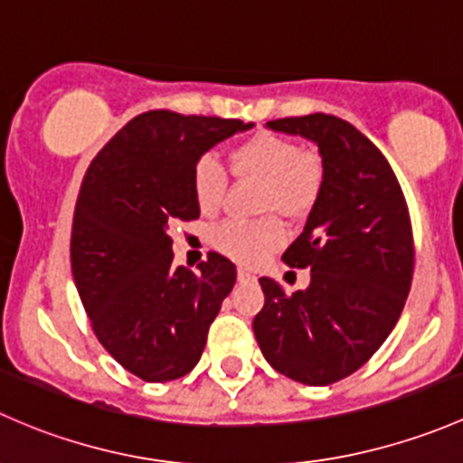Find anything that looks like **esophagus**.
Instances as JSON below:
<instances>
[{"label":"esophagus","instance_id":"1","mask_svg":"<svg viewBox=\"0 0 463 463\" xmlns=\"http://www.w3.org/2000/svg\"><path fill=\"white\" fill-rule=\"evenodd\" d=\"M238 283H256V276L247 269H238Z\"/></svg>","mask_w":463,"mask_h":463}]
</instances>
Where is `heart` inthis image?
Masks as SVG:
<instances>
[{
    "label": "heart",
    "instance_id": "heart-1",
    "mask_svg": "<svg viewBox=\"0 0 463 463\" xmlns=\"http://www.w3.org/2000/svg\"><path fill=\"white\" fill-rule=\"evenodd\" d=\"M230 166L241 180L263 184L259 212L271 213L260 221H227L216 227L212 241L221 254L238 265L256 267L288 241L280 213L301 221L317 209L327 180L326 160L318 151L301 149L297 140L280 133L259 131L238 142L230 151ZM192 192L203 213H216L227 194V174L222 165L203 156L192 169Z\"/></svg>",
    "mask_w": 463,
    "mask_h": 463
}]
</instances>
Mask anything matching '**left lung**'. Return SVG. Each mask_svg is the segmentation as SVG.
I'll list each match as a JSON object with an SVG mask.
<instances>
[{
  "instance_id": "obj_1",
  "label": "left lung",
  "mask_w": 463,
  "mask_h": 463,
  "mask_svg": "<svg viewBox=\"0 0 463 463\" xmlns=\"http://www.w3.org/2000/svg\"><path fill=\"white\" fill-rule=\"evenodd\" d=\"M317 142L327 180L317 209L283 260L309 267L305 292L263 276L254 336L276 373L330 385L368 364L406 305L414 238L406 196L385 156L350 122L327 113L267 122Z\"/></svg>"
}]
</instances>
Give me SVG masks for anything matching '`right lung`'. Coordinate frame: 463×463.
Listing matches in <instances>:
<instances>
[{"instance_id":"1","label":"right lung","mask_w":463,"mask_h":463,"mask_svg":"<svg viewBox=\"0 0 463 463\" xmlns=\"http://www.w3.org/2000/svg\"><path fill=\"white\" fill-rule=\"evenodd\" d=\"M254 125L146 111L102 146L80 187L71 232L75 288L104 350L149 383L192 373L236 265L209 251L174 265L169 227L196 221L192 169L216 142Z\"/></svg>"}]
</instances>
